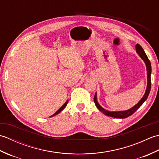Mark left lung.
Listing matches in <instances>:
<instances>
[{"label": "left lung", "instance_id": "left-lung-1", "mask_svg": "<svg viewBox=\"0 0 159 159\" xmlns=\"http://www.w3.org/2000/svg\"><path fill=\"white\" fill-rule=\"evenodd\" d=\"M136 51L137 53L139 54V56L141 57L144 62L146 63V67H147V73H148V86H147V89L146 91V93H145L143 97L141 98V100L138 102L135 106H134L133 108H131L130 109L125 111H117V112H110L109 111H107L105 109H104L102 107H101L100 106V104L98 103V101L96 99V93L95 94L93 98V101L95 102V104L96 105L97 108L101 112H102L104 114H105L106 116H110V117H116V118H126L128 116L133 115L135 111L139 109V108L142 105V104L148 98V95H149L150 92V89H151V72H152V67H151V63L149 59L148 58V57L146 55V54L145 53L143 49L142 48L139 44L136 45Z\"/></svg>", "mask_w": 159, "mask_h": 159}]
</instances>
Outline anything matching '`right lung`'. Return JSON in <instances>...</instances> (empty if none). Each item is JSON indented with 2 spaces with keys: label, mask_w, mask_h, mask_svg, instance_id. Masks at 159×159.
I'll return each instance as SVG.
<instances>
[{
  "label": "right lung",
  "mask_w": 159,
  "mask_h": 159,
  "mask_svg": "<svg viewBox=\"0 0 159 159\" xmlns=\"http://www.w3.org/2000/svg\"><path fill=\"white\" fill-rule=\"evenodd\" d=\"M67 102H68V100H67V101H66V103H65V104H63V106H62L61 107V108H60V109H59L58 111H57V112H56L55 113H54V114L52 115V116H50V117H52V116H55V115H57V114H58V113H59L61 112V111H62V110H63V109H64V108H65V107H66V105H67Z\"/></svg>",
  "instance_id": "add662e5"
}]
</instances>
